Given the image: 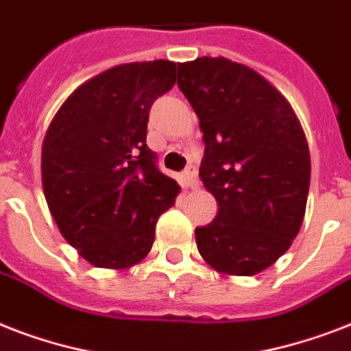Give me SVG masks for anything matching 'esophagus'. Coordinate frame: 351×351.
<instances>
[{
    "instance_id": "1",
    "label": "esophagus",
    "mask_w": 351,
    "mask_h": 351,
    "mask_svg": "<svg viewBox=\"0 0 351 351\" xmlns=\"http://www.w3.org/2000/svg\"><path fill=\"white\" fill-rule=\"evenodd\" d=\"M182 184H184V187H189V189H197L198 178L195 167H189V169L184 171V175H182Z\"/></svg>"
}]
</instances>
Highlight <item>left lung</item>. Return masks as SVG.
<instances>
[{
	"mask_svg": "<svg viewBox=\"0 0 351 351\" xmlns=\"http://www.w3.org/2000/svg\"><path fill=\"white\" fill-rule=\"evenodd\" d=\"M178 87L200 120V178L219 206L213 222L195 230L198 251L219 273L256 275L289 250L304 220V131L266 78L228 58L180 63Z\"/></svg>",
	"mask_w": 351,
	"mask_h": 351,
	"instance_id": "1",
	"label": "left lung"
}]
</instances>
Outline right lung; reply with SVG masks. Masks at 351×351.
<instances>
[{
    "label": "right lung",
    "mask_w": 351,
    "mask_h": 351,
    "mask_svg": "<svg viewBox=\"0 0 351 351\" xmlns=\"http://www.w3.org/2000/svg\"><path fill=\"white\" fill-rule=\"evenodd\" d=\"M176 63H123L80 85L47 129L41 182L63 239L96 267L123 269L153 247L156 220L180 186L147 147L153 101L173 89Z\"/></svg>",
    "instance_id": "add662e5"
}]
</instances>
